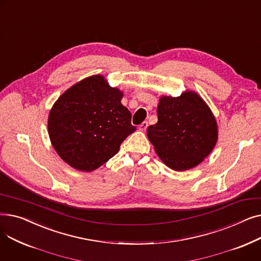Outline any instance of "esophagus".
Returning <instances> with one entry per match:
<instances>
[{
    "mask_svg": "<svg viewBox=\"0 0 261 261\" xmlns=\"http://www.w3.org/2000/svg\"><path fill=\"white\" fill-rule=\"evenodd\" d=\"M147 127H148V122L147 121H143L141 125L139 126V130H141V131H145L146 129H147Z\"/></svg>",
    "mask_w": 261,
    "mask_h": 261,
    "instance_id": "1",
    "label": "esophagus"
}]
</instances>
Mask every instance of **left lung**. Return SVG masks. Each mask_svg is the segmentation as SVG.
I'll list each match as a JSON object with an SVG mask.
<instances>
[{
    "mask_svg": "<svg viewBox=\"0 0 261 261\" xmlns=\"http://www.w3.org/2000/svg\"><path fill=\"white\" fill-rule=\"evenodd\" d=\"M158 122L147 135L160 159L169 168H194L206 158L218 140L217 121L200 96L186 91L179 97L162 96Z\"/></svg>",
    "mask_w": 261,
    "mask_h": 261,
    "instance_id": "1",
    "label": "left lung"
}]
</instances>
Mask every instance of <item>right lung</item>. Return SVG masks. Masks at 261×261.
<instances>
[{
    "mask_svg": "<svg viewBox=\"0 0 261 261\" xmlns=\"http://www.w3.org/2000/svg\"><path fill=\"white\" fill-rule=\"evenodd\" d=\"M121 98L122 92L95 75L77 82L54 103L48 115L49 139L68 165L80 171L97 169L136 130Z\"/></svg>",
    "mask_w": 261,
    "mask_h": 261,
    "instance_id": "right-lung-1",
    "label": "right lung"
}]
</instances>
